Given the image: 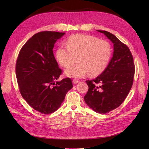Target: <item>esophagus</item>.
<instances>
[{
  "instance_id": "obj_1",
  "label": "esophagus",
  "mask_w": 149,
  "mask_h": 149,
  "mask_svg": "<svg viewBox=\"0 0 149 149\" xmlns=\"http://www.w3.org/2000/svg\"><path fill=\"white\" fill-rule=\"evenodd\" d=\"M78 82H79V81H78V79H74L73 81H72V82H73V84H77Z\"/></svg>"
}]
</instances>
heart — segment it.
<instances>
[{"mask_svg": "<svg viewBox=\"0 0 149 149\" xmlns=\"http://www.w3.org/2000/svg\"><path fill=\"white\" fill-rule=\"evenodd\" d=\"M112 54L110 44L105 40L87 35L77 34L69 37L67 47L61 46L56 51V59L63 68H68L78 61L77 64L68 68L65 74L72 78H80L87 74L95 76L107 67Z\"/></svg>", "mask_w": 149, "mask_h": 149, "instance_id": "b5f03b06", "label": "heart"}]
</instances>
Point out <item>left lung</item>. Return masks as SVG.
Here are the masks:
<instances>
[{
  "label": "left lung",
  "mask_w": 149,
  "mask_h": 149,
  "mask_svg": "<svg viewBox=\"0 0 149 149\" xmlns=\"http://www.w3.org/2000/svg\"><path fill=\"white\" fill-rule=\"evenodd\" d=\"M98 31L114 44L113 56L101 75L86 81L88 91L84 99L94 111L106 114L119 107L127 97L133 86L135 68L128 47L109 32Z\"/></svg>",
  "instance_id": "8db88e82"
}]
</instances>
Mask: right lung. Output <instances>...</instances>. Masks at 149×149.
Returning a JSON list of instances; mask_svg holds the SVG:
<instances>
[{"label":"right lung","instance_id":"obj_1","mask_svg":"<svg viewBox=\"0 0 149 149\" xmlns=\"http://www.w3.org/2000/svg\"><path fill=\"white\" fill-rule=\"evenodd\" d=\"M65 33H36L21 48L16 60L15 71L20 94L32 108L44 114L57 110L73 87L70 78L55 82L62 71L52 49L56 41Z\"/></svg>","mask_w":149,"mask_h":149}]
</instances>
